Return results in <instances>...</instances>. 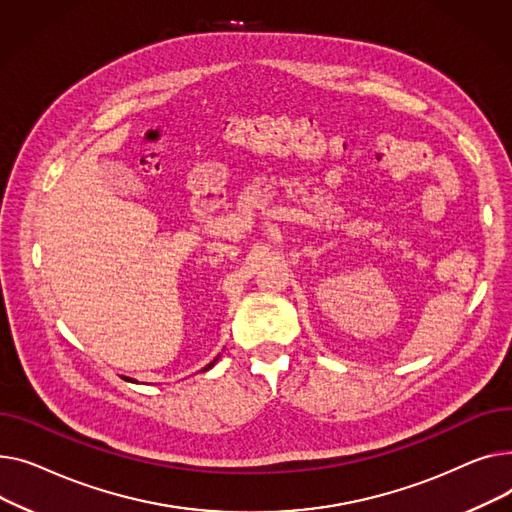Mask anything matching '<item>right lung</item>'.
<instances>
[{"instance_id": "add662e5", "label": "right lung", "mask_w": 512, "mask_h": 512, "mask_svg": "<svg viewBox=\"0 0 512 512\" xmlns=\"http://www.w3.org/2000/svg\"><path fill=\"white\" fill-rule=\"evenodd\" d=\"M217 359H219V357H215V359H213V362H210V364H208V366H206V368H204V370H208V368H213V366H215V364H217Z\"/></svg>"}]
</instances>
